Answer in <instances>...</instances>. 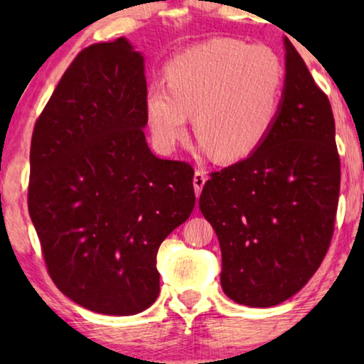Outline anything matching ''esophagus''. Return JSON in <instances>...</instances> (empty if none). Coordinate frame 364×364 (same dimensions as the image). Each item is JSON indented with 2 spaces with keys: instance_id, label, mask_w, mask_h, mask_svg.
<instances>
[{
  "instance_id": "34e87169",
  "label": "esophagus",
  "mask_w": 364,
  "mask_h": 364,
  "mask_svg": "<svg viewBox=\"0 0 364 364\" xmlns=\"http://www.w3.org/2000/svg\"><path fill=\"white\" fill-rule=\"evenodd\" d=\"M205 181H207L205 172H203V171H196V173H193V188H196L197 196H200L202 187L205 186Z\"/></svg>"
}]
</instances>
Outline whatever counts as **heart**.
<instances>
[{
  "mask_svg": "<svg viewBox=\"0 0 364 364\" xmlns=\"http://www.w3.org/2000/svg\"><path fill=\"white\" fill-rule=\"evenodd\" d=\"M166 82L147 87L149 127L162 149L193 131L215 161L248 157L265 142L280 114L285 66L268 46L218 38L193 46L166 66Z\"/></svg>",
  "mask_w": 364,
  "mask_h": 364,
  "instance_id": "heart-1",
  "label": "heart"
}]
</instances>
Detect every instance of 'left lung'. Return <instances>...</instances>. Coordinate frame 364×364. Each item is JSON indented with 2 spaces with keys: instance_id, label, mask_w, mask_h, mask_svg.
I'll use <instances>...</instances> for the list:
<instances>
[{
  "instance_id": "8db88e82",
  "label": "left lung",
  "mask_w": 364,
  "mask_h": 364,
  "mask_svg": "<svg viewBox=\"0 0 364 364\" xmlns=\"http://www.w3.org/2000/svg\"><path fill=\"white\" fill-rule=\"evenodd\" d=\"M283 43L275 126L247 159L212 172L198 200L220 243L223 291L253 308L275 306L306 285L330 247L340 196L331 104Z\"/></svg>"
}]
</instances>
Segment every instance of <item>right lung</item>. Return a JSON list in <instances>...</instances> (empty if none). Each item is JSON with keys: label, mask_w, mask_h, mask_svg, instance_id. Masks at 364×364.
<instances>
[{"label": "right lung", "mask_w": 364, "mask_h": 364, "mask_svg": "<svg viewBox=\"0 0 364 364\" xmlns=\"http://www.w3.org/2000/svg\"><path fill=\"white\" fill-rule=\"evenodd\" d=\"M144 56L126 38L77 54L34 124L28 210L48 273L102 315L159 296L157 250L196 205L193 168L146 142Z\"/></svg>", "instance_id": "1"}]
</instances>
